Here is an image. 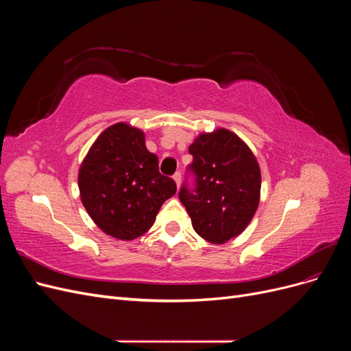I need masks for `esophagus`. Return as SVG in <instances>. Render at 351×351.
I'll return each instance as SVG.
<instances>
[{
  "label": "esophagus",
  "mask_w": 351,
  "mask_h": 351,
  "mask_svg": "<svg viewBox=\"0 0 351 351\" xmlns=\"http://www.w3.org/2000/svg\"><path fill=\"white\" fill-rule=\"evenodd\" d=\"M173 178H174V182H176V184H177V187H180V183H182V174L176 173V174L173 176Z\"/></svg>",
  "instance_id": "obj_1"
}]
</instances>
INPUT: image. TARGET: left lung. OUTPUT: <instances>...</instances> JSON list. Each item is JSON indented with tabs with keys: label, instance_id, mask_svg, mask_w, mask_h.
<instances>
[{
	"label": "left lung",
	"instance_id": "left-lung-1",
	"mask_svg": "<svg viewBox=\"0 0 351 351\" xmlns=\"http://www.w3.org/2000/svg\"><path fill=\"white\" fill-rule=\"evenodd\" d=\"M193 155L190 169L196 189L183 186L180 200L186 206L197 234L224 244L240 236L256 214L261 200V168L246 142L218 127L200 133L189 146Z\"/></svg>",
	"mask_w": 351,
	"mask_h": 351
}]
</instances>
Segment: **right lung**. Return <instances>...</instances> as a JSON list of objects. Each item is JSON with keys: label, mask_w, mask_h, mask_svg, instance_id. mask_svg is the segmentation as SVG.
<instances>
[{"label": "right lung", "mask_w": 351, "mask_h": 351, "mask_svg": "<svg viewBox=\"0 0 351 351\" xmlns=\"http://www.w3.org/2000/svg\"><path fill=\"white\" fill-rule=\"evenodd\" d=\"M80 200L105 234L119 240L143 236L162 204L176 195L173 178L158 169L145 133L129 123H115L92 143L79 168Z\"/></svg>", "instance_id": "add662e5"}]
</instances>
